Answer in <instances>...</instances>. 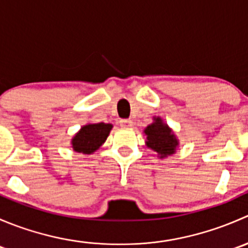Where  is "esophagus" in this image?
I'll return each mask as SVG.
<instances>
[{
  "label": "esophagus",
  "mask_w": 248,
  "mask_h": 248,
  "mask_svg": "<svg viewBox=\"0 0 248 248\" xmlns=\"http://www.w3.org/2000/svg\"><path fill=\"white\" fill-rule=\"evenodd\" d=\"M120 126L124 127V128H129L133 126V121L132 120H120Z\"/></svg>",
  "instance_id": "1"
}]
</instances>
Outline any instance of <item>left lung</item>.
Returning a JSON list of instances; mask_svg holds the SVG:
<instances>
[{"instance_id": "obj_1", "label": "left lung", "mask_w": 248, "mask_h": 248, "mask_svg": "<svg viewBox=\"0 0 248 248\" xmlns=\"http://www.w3.org/2000/svg\"><path fill=\"white\" fill-rule=\"evenodd\" d=\"M144 132L146 134L147 147L157 152L161 158L174 154L179 142L171 129L159 117H155L154 124H149Z\"/></svg>"}]
</instances>
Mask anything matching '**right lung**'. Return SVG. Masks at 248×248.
I'll use <instances>...</instances> for the list:
<instances>
[{"label":"right lung","mask_w":248,"mask_h":248,"mask_svg":"<svg viewBox=\"0 0 248 248\" xmlns=\"http://www.w3.org/2000/svg\"><path fill=\"white\" fill-rule=\"evenodd\" d=\"M111 128V124H103V122L84 126L72 140L74 151L80 152V154H92V152H94L106 141Z\"/></svg>","instance_id":"obj_1"}]
</instances>
